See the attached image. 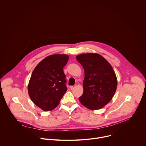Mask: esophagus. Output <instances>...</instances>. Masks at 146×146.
Masks as SVG:
<instances>
[{
    "mask_svg": "<svg viewBox=\"0 0 146 146\" xmlns=\"http://www.w3.org/2000/svg\"><path fill=\"white\" fill-rule=\"evenodd\" d=\"M75 87H76V85H75V86H70V89H72H72H73V88H75Z\"/></svg>",
    "mask_w": 146,
    "mask_h": 146,
    "instance_id": "obj_1",
    "label": "esophagus"
}]
</instances>
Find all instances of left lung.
Segmentation results:
<instances>
[{
	"instance_id": "left-lung-1",
	"label": "left lung",
	"mask_w": 146,
	"mask_h": 146,
	"mask_svg": "<svg viewBox=\"0 0 146 146\" xmlns=\"http://www.w3.org/2000/svg\"><path fill=\"white\" fill-rule=\"evenodd\" d=\"M76 59L84 70V91L79 101L90 110H99L114 95L117 87L115 73L109 62L98 54H82Z\"/></svg>"
}]
</instances>
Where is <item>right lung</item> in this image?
<instances>
[{
    "label": "right lung",
    "mask_w": 146,
    "mask_h": 146,
    "mask_svg": "<svg viewBox=\"0 0 146 146\" xmlns=\"http://www.w3.org/2000/svg\"><path fill=\"white\" fill-rule=\"evenodd\" d=\"M69 56L54 54L41 60L32 72L28 86L29 97L44 111L54 109L67 91L63 68Z\"/></svg>",
    "instance_id": "add662e5"
}]
</instances>
